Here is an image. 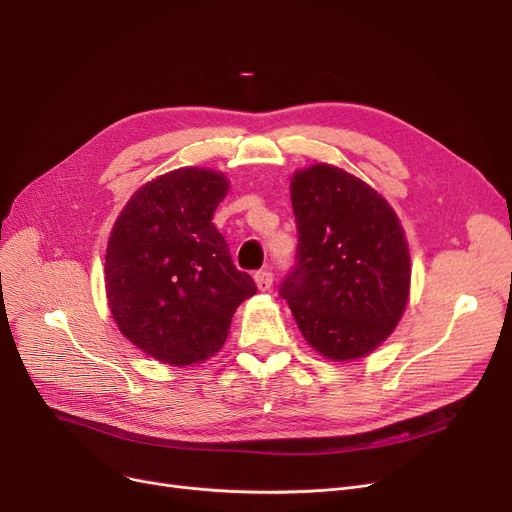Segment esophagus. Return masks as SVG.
Here are the masks:
<instances>
[{
    "label": "esophagus",
    "mask_w": 512,
    "mask_h": 512,
    "mask_svg": "<svg viewBox=\"0 0 512 512\" xmlns=\"http://www.w3.org/2000/svg\"><path fill=\"white\" fill-rule=\"evenodd\" d=\"M253 278H255V284H257V288H259L261 292H267V290L272 288V284H274V274L267 272V270L257 272Z\"/></svg>",
    "instance_id": "1"
}]
</instances>
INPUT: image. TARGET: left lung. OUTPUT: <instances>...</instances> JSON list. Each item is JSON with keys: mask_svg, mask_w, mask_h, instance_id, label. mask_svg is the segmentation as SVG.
<instances>
[{"mask_svg": "<svg viewBox=\"0 0 512 512\" xmlns=\"http://www.w3.org/2000/svg\"><path fill=\"white\" fill-rule=\"evenodd\" d=\"M297 265L280 286L319 355L353 361L398 326L411 290V255L398 215L361 178L330 164L292 174Z\"/></svg>", "mask_w": 512, "mask_h": 512, "instance_id": "1", "label": "left lung"}]
</instances>
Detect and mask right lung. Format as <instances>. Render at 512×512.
Returning <instances> with one entry per match:
<instances>
[{
  "label": "right lung",
  "instance_id": "1",
  "mask_svg": "<svg viewBox=\"0 0 512 512\" xmlns=\"http://www.w3.org/2000/svg\"><path fill=\"white\" fill-rule=\"evenodd\" d=\"M228 178L178 168L143 184L120 211L105 251L107 305L122 336L174 367L209 359L236 307L257 292L213 226Z\"/></svg>",
  "mask_w": 512,
  "mask_h": 512
}]
</instances>
